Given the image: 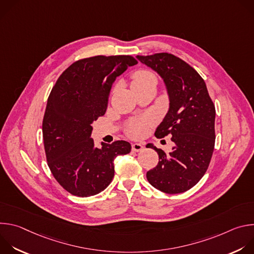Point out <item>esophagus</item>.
I'll list each match as a JSON object with an SVG mask.
<instances>
[{
  "instance_id": "esophagus-1",
  "label": "esophagus",
  "mask_w": 254,
  "mask_h": 254,
  "mask_svg": "<svg viewBox=\"0 0 254 254\" xmlns=\"http://www.w3.org/2000/svg\"><path fill=\"white\" fill-rule=\"evenodd\" d=\"M131 150H132L133 152L138 153V152H140V151H142V150H143V146H142L141 143L133 142V143H131Z\"/></svg>"
}]
</instances>
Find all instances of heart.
<instances>
[{
  "label": "heart",
  "instance_id": "heart-1",
  "mask_svg": "<svg viewBox=\"0 0 254 254\" xmlns=\"http://www.w3.org/2000/svg\"><path fill=\"white\" fill-rule=\"evenodd\" d=\"M148 84H157V78L154 73H152L149 70H137L132 76L131 86H142V85H148ZM152 123V120L148 117H144L138 120H135L131 122L127 131L129 135L133 137H139L142 136L147 131L148 126Z\"/></svg>",
  "mask_w": 254,
  "mask_h": 254
}]
</instances>
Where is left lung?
<instances>
[{"mask_svg":"<svg viewBox=\"0 0 254 254\" xmlns=\"http://www.w3.org/2000/svg\"><path fill=\"white\" fill-rule=\"evenodd\" d=\"M140 63L163 79L169 111L155 135H172L175 146L166 154L150 143L159 163L147 172L149 183L167 194L183 193L194 187L206 173L215 143V106L198 72L169 53L136 56Z\"/></svg>","mask_w":254,"mask_h":254,"instance_id":"8db88e82","label":"left lung"}]
</instances>
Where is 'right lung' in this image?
Returning <instances> with one entry per match:
<instances>
[{"mask_svg": "<svg viewBox=\"0 0 254 254\" xmlns=\"http://www.w3.org/2000/svg\"><path fill=\"white\" fill-rule=\"evenodd\" d=\"M136 63L126 55L78 60L50 92L42 125L46 158L57 182L72 195L89 197L103 191L115 176V159L131 150L126 140L96 148L91 124L105 114L117 77Z\"/></svg>", "mask_w": 254, "mask_h": 254, "instance_id": "obj_1", "label": "right lung"}]
</instances>
